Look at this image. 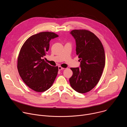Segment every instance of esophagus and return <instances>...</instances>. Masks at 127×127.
Returning <instances> with one entry per match:
<instances>
[{"mask_svg": "<svg viewBox=\"0 0 127 127\" xmlns=\"http://www.w3.org/2000/svg\"><path fill=\"white\" fill-rule=\"evenodd\" d=\"M64 68H63V67H62L61 66H59L58 67V70H59V71H60V70H63V69H64Z\"/></svg>", "mask_w": 127, "mask_h": 127, "instance_id": "esophagus-1", "label": "esophagus"}]
</instances>
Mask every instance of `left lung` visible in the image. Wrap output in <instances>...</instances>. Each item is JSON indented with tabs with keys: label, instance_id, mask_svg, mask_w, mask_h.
<instances>
[{
	"label": "left lung",
	"instance_id": "left-lung-1",
	"mask_svg": "<svg viewBox=\"0 0 127 127\" xmlns=\"http://www.w3.org/2000/svg\"><path fill=\"white\" fill-rule=\"evenodd\" d=\"M70 33L76 41V55L80 68H71L73 75L69 79L71 86L76 92L84 94L98 83L105 65V53L100 40L86 30H74Z\"/></svg>",
	"mask_w": 127,
	"mask_h": 127
}]
</instances>
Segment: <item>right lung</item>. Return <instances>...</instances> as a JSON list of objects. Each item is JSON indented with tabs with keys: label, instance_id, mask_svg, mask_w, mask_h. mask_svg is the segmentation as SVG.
<instances>
[{
	"label": "right lung",
	"instance_id": "1",
	"mask_svg": "<svg viewBox=\"0 0 127 127\" xmlns=\"http://www.w3.org/2000/svg\"><path fill=\"white\" fill-rule=\"evenodd\" d=\"M55 33L41 32L24 43L17 58V70L25 84L37 92L50 88L57 75L58 66H52L43 59L49 49L50 41L58 37Z\"/></svg>",
	"mask_w": 127,
	"mask_h": 127
}]
</instances>
